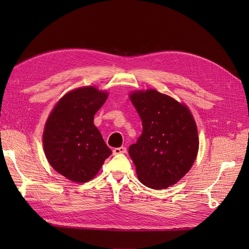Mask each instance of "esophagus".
<instances>
[{
  "mask_svg": "<svg viewBox=\"0 0 249 249\" xmlns=\"http://www.w3.org/2000/svg\"><path fill=\"white\" fill-rule=\"evenodd\" d=\"M126 147L125 146H121V147H115L113 150V155H119V154H125L126 153Z\"/></svg>",
  "mask_w": 249,
  "mask_h": 249,
  "instance_id": "1",
  "label": "esophagus"
}]
</instances>
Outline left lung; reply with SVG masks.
<instances>
[{"label": "left lung", "mask_w": 249, "mask_h": 249, "mask_svg": "<svg viewBox=\"0 0 249 249\" xmlns=\"http://www.w3.org/2000/svg\"><path fill=\"white\" fill-rule=\"evenodd\" d=\"M129 99L142 121V134L128 153L145 186L163 189L177 184L197 158L198 128L187 105L154 89L133 91Z\"/></svg>", "instance_id": "left-lung-1"}]
</instances>
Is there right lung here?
<instances>
[{
    "label": "right lung",
    "instance_id": "obj_1",
    "mask_svg": "<svg viewBox=\"0 0 249 249\" xmlns=\"http://www.w3.org/2000/svg\"><path fill=\"white\" fill-rule=\"evenodd\" d=\"M108 95L94 86L71 89L57 100L46 121L43 143L47 160L71 182H89L112 153L94 125V115Z\"/></svg>",
    "mask_w": 249,
    "mask_h": 249
}]
</instances>
